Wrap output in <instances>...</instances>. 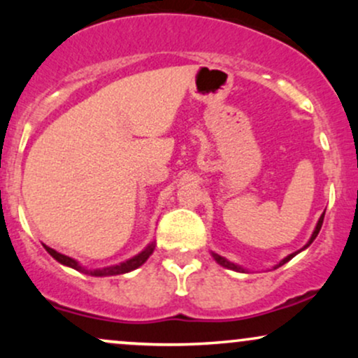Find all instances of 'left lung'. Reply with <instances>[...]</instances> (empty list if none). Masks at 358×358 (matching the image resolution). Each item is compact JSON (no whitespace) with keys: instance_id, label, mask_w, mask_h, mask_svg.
Returning a JSON list of instances; mask_svg holds the SVG:
<instances>
[{"instance_id":"obj_1","label":"left lung","mask_w":358,"mask_h":358,"mask_svg":"<svg viewBox=\"0 0 358 358\" xmlns=\"http://www.w3.org/2000/svg\"><path fill=\"white\" fill-rule=\"evenodd\" d=\"M323 217H324V213H322V217H320V220H318V224H316V227H315V231H313V234H311V237H310V241H308V244L305 245V248L303 249H306L308 245L311 244V242H313L315 239H316V236H318V232H320V229H322V225H323ZM301 249V250H303ZM301 250H298V252H301ZM298 252H293V254H289V256L287 257H285L282 259L281 262H279V264H276L274 266V269L276 268H279V266H282V264H286L287 261H291V259H293L294 256H296ZM212 256H213V259H215L217 262H219L220 266H224V268H227V269H232V271H241V273H244V269L241 268V266H237V264H234V262H231V261H227V259L225 257H222V256H219V254H215V252H212Z\"/></svg>"}]
</instances>
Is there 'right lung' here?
Wrapping results in <instances>:
<instances>
[{
	"label": "right lung",
	"mask_w": 358,
	"mask_h": 358,
	"mask_svg": "<svg viewBox=\"0 0 358 358\" xmlns=\"http://www.w3.org/2000/svg\"><path fill=\"white\" fill-rule=\"evenodd\" d=\"M45 249H47V252L50 254V256L55 259V261H59L60 264L64 266H69V268L76 269V271H80V273H85V274H90V276H116V274H124V273H129V271H134L138 269L139 266L145 264L146 259L153 254L155 250V242H151L150 245L145 250H141V252L138 254V256L127 259L126 262H121V264H116V266H109V268H102V269H85L82 268L79 262L76 261V259L65 256V254H60L57 252V250H53L52 248H48V245H43Z\"/></svg>",
	"instance_id": "obj_1"
}]
</instances>
